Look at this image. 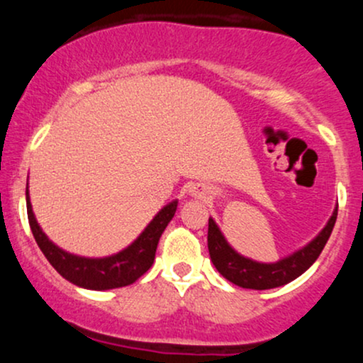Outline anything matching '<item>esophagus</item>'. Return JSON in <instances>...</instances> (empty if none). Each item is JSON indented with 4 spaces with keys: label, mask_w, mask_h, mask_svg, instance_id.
I'll return each instance as SVG.
<instances>
[{
    "label": "esophagus",
    "mask_w": 363,
    "mask_h": 363,
    "mask_svg": "<svg viewBox=\"0 0 363 363\" xmlns=\"http://www.w3.org/2000/svg\"><path fill=\"white\" fill-rule=\"evenodd\" d=\"M189 194L194 196V198H205V196L208 194V191H206L205 186L194 184V186L189 189Z\"/></svg>",
    "instance_id": "obj_1"
}]
</instances>
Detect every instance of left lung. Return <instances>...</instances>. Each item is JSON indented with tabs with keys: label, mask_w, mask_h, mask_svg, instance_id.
I'll use <instances>...</instances> for the list:
<instances>
[{
	"label": "left lung",
	"mask_w": 363,
	"mask_h": 363,
	"mask_svg": "<svg viewBox=\"0 0 363 363\" xmlns=\"http://www.w3.org/2000/svg\"><path fill=\"white\" fill-rule=\"evenodd\" d=\"M336 216H338V205L335 206L333 215L329 216L323 230L311 242L274 262L254 261L251 257H245L237 252L225 239L223 232L220 230L215 220L210 216L208 220V251H210L211 262L223 278L242 289L269 290L283 286L301 277L314 264L331 235Z\"/></svg>",
	"instance_id": "obj_1"
}]
</instances>
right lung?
I'll return each mask as SVG.
<instances>
[{"label": "right lung", "instance_id": "add662e5", "mask_svg": "<svg viewBox=\"0 0 363 363\" xmlns=\"http://www.w3.org/2000/svg\"><path fill=\"white\" fill-rule=\"evenodd\" d=\"M25 198H27L28 223L40 251L65 280L86 290H111L128 286L138 280L141 274L147 273L155 261L158 240L176 215L179 203L177 199L167 203L153 216L145 230L123 251L106 257H85L65 251L44 234L32 210L28 182Z\"/></svg>", "mask_w": 363, "mask_h": 363}]
</instances>
